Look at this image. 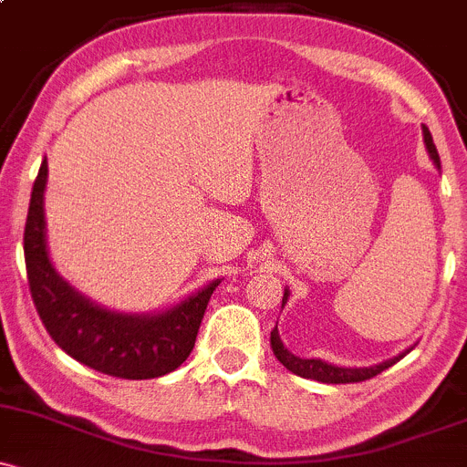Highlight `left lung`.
Listing matches in <instances>:
<instances>
[{"mask_svg": "<svg viewBox=\"0 0 467 467\" xmlns=\"http://www.w3.org/2000/svg\"><path fill=\"white\" fill-rule=\"evenodd\" d=\"M423 136H425V145H428L431 161H434L436 168L441 170L439 151H436V145H434V140H431V134H430L428 127H423ZM286 299H288V291H284L282 306L286 304ZM271 347H273L275 358H277V360L282 362V365L286 367L288 371H293V374L302 376V378H311V380H317V382H331V385H345V382L369 380V378H374L378 374H382L385 369H389L391 365H396V362H399L400 358L405 356V353H402V356L391 358V360L380 362V365L360 367V369H349V367H336V365H328V362H322V360H313V358L308 360V358L293 356L291 351L284 349L282 340H279L277 327H275L271 331Z\"/></svg>", "mask_w": 467, "mask_h": 467, "instance_id": "obj_1", "label": "left lung"}]
</instances>
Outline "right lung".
Masks as SVG:
<instances>
[{
  "label": "right lung",
  "mask_w": 467,
  "mask_h": 467,
  "mask_svg": "<svg viewBox=\"0 0 467 467\" xmlns=\"http://www.w3.org/2000/svg\"><path fill=\"white\" fill-rule=\"evenodd\" d=\"M47 161L37 171L24 228V259L33 304L48 336L62 351L100 374L145 380L183 365L217 282L159 316H122L96 306L56 273L44 239Z\"/></svg>",
  "instance_id": "1"
}]
</instances>
